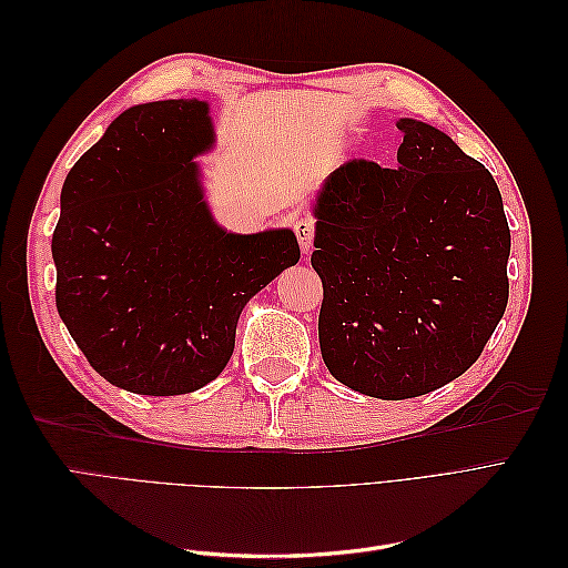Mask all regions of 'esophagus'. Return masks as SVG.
<instances>
[{
	"mask_svg": "<svg viewBox=\"0 0 568 568\" xmlns=\"http://www.w3.org/2000/svg\"><path fill=\"white\" fill-rule=\"evenodd\" d=\"M294 232H296V239H298V244H301V251H303V253L311 251V248H313V242H315V225H313V220H307V217L296 220V222H294Z\"/></svg>",
	"mask_w": 568,
	"mask_h": 568,
	"instance_id": "1",
	"label": "esophagus"
}]
</instances>
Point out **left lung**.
Masks as SVG:
<instances>
[{"label": "left lung", "mask_w": 568, "mask_h": 568, "mask_svg": "<svg viewBox=\"0 0 568 568\" xmlns=\"http://www.w3.org/2000/svg\"><path fill=\"white\" fill-rule=\"evenodd\" d=\"M398 168L351 159L320 192V351L348 388L382 400L467 372L503 320L509 225L486 165L400 118Z\"/></svg>", "instance_id": "left-lung-1"}]
</instances>
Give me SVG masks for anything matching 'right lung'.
<instances>
[{
  "label": "right lung",
  "mask_w": 568,
  "mask_h": 568,
  "mask_svg": "<svg viewBox=\"0 0 568 568\" xmlns=\"http://www.w3.org/2000/svg\"><path fill=\"white\" fill-rule=\"evenodd\" d=\"M209 104L120 113L61 189L57 311L97 374L140 395L192 393L225 369L244 305L298 263L291 230L230 234L203 201Z\"/></svg>",
  "instance_id": "obj_1"
}]
</instances>
